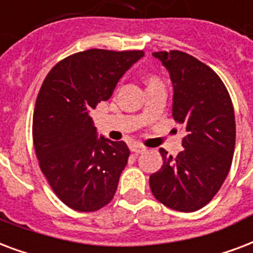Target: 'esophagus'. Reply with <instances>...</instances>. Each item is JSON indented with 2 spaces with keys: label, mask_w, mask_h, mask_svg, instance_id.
I'll list each match as a JSON object with an SVG mask.
<instances>
[{
  "label": "esophagus",
  "mask_w": 253,
  "mask_h": 253,
  "mask_svg": "<svg viewBox=\"0 0 253 253\" xmlns=\"http://www.w3.org/2000/svg\"><path fill=\"white\" fill-rule=\"evenodd\" d=\"M131 152H134V154H142V152L146 151V147H143L142 144L139 143H134L130 146Z\"/></svg>",
  "instance_id": "esophagus-1"
}]
</instances>
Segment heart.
Here are the masks:
<instances>
[{
	"label": "heart",
	"instance_id": "1",
	"mask_svg": "<svg viewBox=\"0 0 253 253\" xmlns=\"http://www.w3.org/2000/svg\"><path fill=\"white\" fill-rule=\"evenodd\" d=\"M151 81H152V80H151Z\"/></svg>",
	"mask_w": 253,
	"mask_h": 253
}]
</instances>
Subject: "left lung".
I'll use <instances>...</instances> for the list:
<instances>
[{"instance_id": "obj_1", "label": "left lung", "mask_w": 253, "mask_h": 253, "mask_svg": "<svg viewBox=\"0 0 253 253\" xmlns=\"http://www.w3.org/2000/svg\"><path fill=\"white\" fill-rule=\"evenodd\" d=\"M172 82V117L186 135L172 158L161 148L163 166L150 176V188L166 207L194 212L210 203L229 172L235 151V113L219 75L179 50L152 54Z\"/></svg>"}]
</instances>
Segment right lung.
Masks as SVG:
<instances>
[{
	"label": "right lung",
	"instance_id": "right-lung-1",
	"mask_svg": "<svg viewBox=\"0 0 253 253\" xmlns=\"http://www.w3.org/2000/svg\"><path fill=\"white\" fill-rule=\"evenodd\" d=\"M142 50L90 49L65 58L46 75L33 115L40 167L67 207L94 212L115 195L130 150L98 138L90 111L107 101Z\"/></svg>",
	"mask_w": 253,
	"mask_h": 253
}]
</instances>
